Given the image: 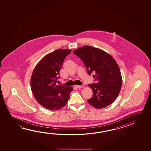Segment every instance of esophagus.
Segmentation results:
<instances>
[{
  "label": "esophagus",
  "mask_w": 151,
  "mask_h": 151,
  "mask_svg": "<svg viewBox=\"0 0 151 151\" xmlns=\"http://www.w3.org/2000/svg\"><path fill=\"white\" fill-rule=\"evenodd\" d=\"M75 86L77 87V88H83V87H84V85H75Z\"/></svg>",
  "instance_id": "obj_1"
}]
</instances>
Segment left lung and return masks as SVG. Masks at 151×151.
<instances>
[{"mask_svg": "<svg viewBox=\"0 0 151 151\" xmlns=\"http://www.w3.org/2000/svg\"><path fill=\"white\" fill-rule=\"evenodd\" d=\"M73 53L81 59L89 75L94 73L96 83L88 84L92 97L88 102L96 109H102L113 103L122 86L120 70L114 59L105 51L89 45L78 48Z\"/></svg>", "mask_w": 151, "mask_h": 151, "instance_id": "obj_1", "label": "left lung"}]
</instances>
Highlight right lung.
I'll list each match as a JSON object with an SVG mask.
<instances>
[{
  "label": "right lung",
  "instance_id": "right-lung-1",
  "mask_svg": "<svg viewBox=\"0 0 151 151\" xmlns=\"http://www.w3.org/2000/svg\"><path fill=\"white\" fill-rule=\"evenodd\" d=\"M71 50L58 49L45 56L32 73L31 88L37 102L45 109L58 110L64 107L73 90L71 86L56 84L64 59Z\"/></svg>",
  "mask_w": 151,
  "mask_h": 151
}]
</instances>
